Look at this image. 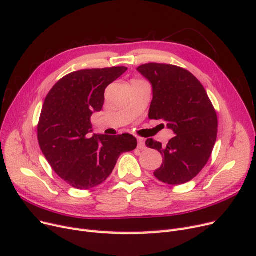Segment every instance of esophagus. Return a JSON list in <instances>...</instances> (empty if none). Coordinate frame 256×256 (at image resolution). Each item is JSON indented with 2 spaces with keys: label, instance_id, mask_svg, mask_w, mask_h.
<instances>
[{
  "label": "esophagus",
  "instance_id": "34e87169",
  "mask_svg": "<svg viewBox=\"0 0 256 256\" xmlns=\"http://www.w3.org/2000/svg\"><path fill=\"white\" fill-rule=\"evenodd\" d=\"M138 148L141 150H146V145H145V143H144L143 138H138Z\"/></svg>",
  "mask_w": 256,
  "mask_h": 256
}]
</instances>
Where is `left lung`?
<instances>
[{
  "instance_id": "obj_1",
  "label": "left lung",
  "mask_w": 256,
  "mask_h": 256,
  "mask_svg": "<svg viewBox=\"0 0 256 256\" xmlns=\"http://www.w3.org/2000/svg\"><path fill=\"white\" fill-rule=\"evenodd\" d=\"M136 70L152 86L148 118L164 122L176 134L166 145L146 141L164 157L154 175L172 186L190 182L206 166L216 140L218 118L210 99L202 83L182 67L148 63Z\"/></svg>"
}]
</instances>
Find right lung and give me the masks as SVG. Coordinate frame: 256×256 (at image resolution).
<instances>
[{
  "mask_svg": "<svg viewBox=\"0 0 256 256\" xmlns=\"http://www.w3.org/2000/svg\"><path fill=\"white\" fill-rule=\"evenodd\" d=\"M127 67L83 69L62 78L44 99L38 143L53 171L74 188L86 190L110 176L122 152L136 150L129 134H94L90 118L102 111L104 90Z\"/></svg>",
  "mask_w": 256,
  "mask_h": 256,
  "instance_id": "1",
  "label": "right lung"
}]
</instances>
